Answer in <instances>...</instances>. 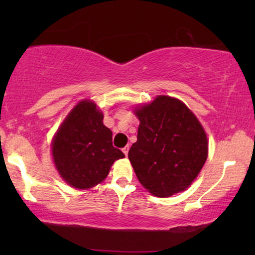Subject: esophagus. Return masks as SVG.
<instances>
[{"label":"esophagus","instance_id":"1","mask_svg":"<svg viewBox=\"0 0 255 255\" xmlns=\"http://www.w3.org/2000/svg\"><path fill=\"white\" fill-rule=\"evenodd\" d=\"M123 153L125 155H128V145H127L125 146V147L123 148Z\"/></svg>","mask_w":255,"mask_h":255}]
</instances>
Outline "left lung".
Here are the masks:
<instances>
[{"mask_svg":"<svg viewBox=\"0 0 255 255\" xmlns=\"http://www.w3.org/2000/svg\"><path fill=\"white\" fill-rule=\"evenodd\" d=\"M134 114L140 124L128 159L139 182L158 197L186 190L208 158L200 121L183 102L165 95L137 107Z\"/></svg>","mask_w":255,"mask_h":255,"instance_id":"left-lung-1","label":"left lung"}]
</instances>
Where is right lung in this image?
I'll use <instances>...</instances> for the list:
<instances>
[{"label":"right lung","mask_w":255,"mask_h":255,"mask_svg":"<svg viewBox=\"0 0 255 255\" xmlns=\"http://www.w3.org/2000/svg\"><path fill=\"white\" fill-rule=\"evenodd\" d=\"M51 148L55 168L76 189H89L102 182L113 163L125 156L113 146V132L90 100L73 108L54 134Z\"/></svg>","instance_id":"add662e5"}]
</instances>
